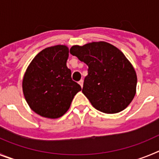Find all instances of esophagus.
Returning a JSON list of instances; mask_svg holds the SVG:
<instances>
[{
  "mask_svg": "<svg viewBox=\"0 0 159 159\" xmlns=\"http://www.w3.org/2000/svg\"><path fill=\"white\" fill-rule=\"evenodd\" d=\"M79 84H80L81 86V88H82L83 85H84V80H80L79 81Z\"/></svg>",
  "mask_w": 159,
  "mask_h": 159,
  "instance_id": "esophagus-1",
  "label": "esophagus"
}]
</instances>
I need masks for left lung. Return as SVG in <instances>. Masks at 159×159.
Returning a JSON list of instances; mask_svg holds the SVG:
<instances>
[{
    "label": "left lung",
    "instance_id": "1",
    "mask_svg": "<svg viewBox=\"0 0 159 159\" xmlns=\"http://www.w3.org/2000/svg\"><path fill=\"white\" fill-rule=\"evenodd\" d=\"M70 53L88 66L82 92L101 112L115 114L124 110L136 92L134 67L119 49L107 42L75 45Z\"/></svg>",
    "mask_w": 159,
    "mask_h": 159
}]
</instances>
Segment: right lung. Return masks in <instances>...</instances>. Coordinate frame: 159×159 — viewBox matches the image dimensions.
I'll return each instance as SVG.
<instances>
[{"instance_id":"add662e5","label":"right lung","mask_w":159,"mask_h":159,"mask_svg":"<svg viewBox=\"0 0 159 159\" xmlns=\"http://www.w3.org/2000/svg\"><path fill=\"white\" fill-rule=\"evenodd\" d=\"M68 48L57 45L36 55L24 75L25 98L33 111L49 119L61 117L70 107L73 98L81 91L72 80L67 67Z\"/></svg>"}]
</instances>
